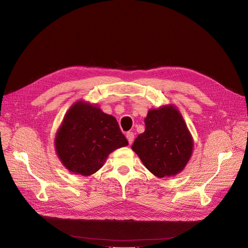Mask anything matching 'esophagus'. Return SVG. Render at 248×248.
<instances>
[{
  "instance_id": "esophagus-1",
  "label": "esophagus",
  "mask_w": 248,
  "mask_h": 248,
  "mask_svg": "<svg viewBox=\"0 0 248 248\" xmlns=\"http://www.w3.org/2000/svg\"><path fill=\"white\" fill-rule=\"evenodd\" d=\"M126 139H127V140H128V144H129V145H132V144H133V141H134V139H135V135H134V133H132V132H128V133L126 134Z\"/></svg>"
}]
</instances>
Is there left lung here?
I'll return each mask as SVG.
<instances>
[{
    "label": "left lung",
    "mask_w": 248,
    "mask_h": 248,
    "mask_svg": "<svg viewBox=\"0 0 248 248\" xmlns=\"http://www.w3.org/2000/svg\"><path fill=\"white\" fill-rule=\"evenodd\" d=\"M145 124V132L132 146L142 164L159 178L183 171L191 158L193 139L176 107L170 104L150 109Z\"/></svg>",
    "instance_id": "left-lung-1"
}]
</instances>
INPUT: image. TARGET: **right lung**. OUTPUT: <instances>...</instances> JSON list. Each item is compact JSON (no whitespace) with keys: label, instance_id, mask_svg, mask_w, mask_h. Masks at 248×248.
I'll return each instance as SVG.
<instances>
[{"label":"right lung","instance_id":"right-lung-1","mask_svg":"<svg viewBox=\"0 0 248 248\" xmlns=\"http://www.w3.org/2000/svg\"><path fill=\"white\" fill-rule=\"evenodd\" d=\"M127 145L115 117L85 101H77L68 109L55 138L63 166L82 176L97 172L111 152Z\"/></svg>","mask_w":248,"mask_h":248}]
</instances>
